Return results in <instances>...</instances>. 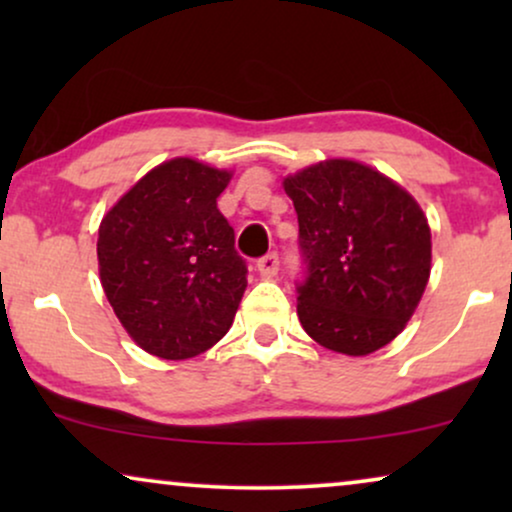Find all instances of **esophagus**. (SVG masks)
Listing matches in <instances>:
<instances>
[{
    "label": "esophagus",
    "instance_id": "obj_1",
    "mask_svg": "<svg viewBox=\"0 0 512 512\" xmlns=\"http://www.w3.org/2000/svg\"><path fill=\"white\" fill-rule=\"evenodd\" d=\"M256 268H258V272H261L265 279H272V277L277 275V270H279V256L275 254V251H270V254H265L263 258H258Z\"/></svg>",
    "mask_w": 512,
    "mask_h": 512
}]
</instances>
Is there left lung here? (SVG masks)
I'll return each instance as SVG.
<instances>
[{
    "label": "left lung",
    "instance_id": "left-lung-1",
    "mask_svg": "<svg viewBox=\"0 0 512 512\" xmlns=\"http://www.w3.org/2000/svg\"><path fill=\"white\" fill-rule=\"evenodd\" d=\"M305 263L298 319L321 347L366 356L408 324L431 275L415 198L373 167L324 160L284 179Z\"/></svg>",
    "mask_w": 512,
    "mask_h": 512
}]
</instances>
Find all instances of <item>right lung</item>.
I'll use <instances>...</instances> for the list:
<instances>
[{"label":"right lung","mask_w":512,"mask_h":512,"mask_svg":"<svg viewBox=\"0 0 512 512\" xmlns=\"http://www.w3.org/2000/svg\"><path fill=\"white\" fill-rule=\"evenodd\" d=\"M228 181L193 158L167 160L100 223L102 289L130 338L160 359L207 352L233 326L247 261L216 207Z\"/></svg>","instance_id":"right-lung-1"}]
</instances>
